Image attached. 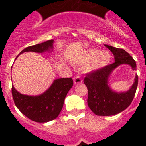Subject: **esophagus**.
Returning <instances> with one entry per match:
<instances>
[{
  "label": "esophagus",
  "instance_id": "34e87169",
  "mask_svg": "<svg viewBox=\"0 0 146 146\" xmlns=\"http://www.w3.org/2000/svg\"><path fill=\"white\" fill-rule=\"evenodd\" d=\"M81 82H82V79L80 78V77H79V76H75V77H74V85L78 84V83H81Z\"/></svg>",
  "mask_w": 146,
  "mask_h": 146
}]
</instances>
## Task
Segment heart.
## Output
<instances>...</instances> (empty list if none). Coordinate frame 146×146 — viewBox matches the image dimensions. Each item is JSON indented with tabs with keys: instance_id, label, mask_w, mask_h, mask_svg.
I'll return each instance as SVG.
<instances>
[{
	"instance_id": "1",
	"label": "heart",
	"mask_w": 146,
	"mask_h": 146,
	"mask_svg": "<svg viewBox=\"0 0 146 146\" xmlns=\"http://www.w3.org/2000/svg\"><path fill=\"white\" fill-rule=\"evenodd\" d=\"M112 55L108 51L97 49H89L81 55L72 59L73 64L86 66L88 72H94L109 66L111 63Z\"/></svg>"
}]
</instances>
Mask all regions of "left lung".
Returning a JSON list of instances; mask_svg holds the SVG:
<instances>
[{
    "mask_svg": "<svg viewBox=\"0 0 146 146\" xmlns=\"http://www.w3.org/2000/svg\"><path fill=\"white\" fill-rule=\"evenodd\" d=\"M104 46L113 54L115 63L87 74L84 80L88 91V105L94 114L99 116L114 115L126 110L133 100L138 84V77L135 74L133 84L127 91L118 92L111 88L109 80L113 71L123 64L136 70V62L124 50L108 44Z\"/></svg>",
    "mask_w": 146,
    "mask_h": 146,
    "instance_id": "1",
    "label": "left lung"
}]
</instances>
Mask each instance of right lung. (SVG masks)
Wrapping results in <instances>:
<instances>
[{"instance_id": "right-lung-1", "label": "right lung", "mask_w": 146, "mask_h": 146, "mask_svg": "<svg viewBox=\"0 0 146 146\" xmlns=\"http://www.w3.org/2000/svg\"><path fill=\"white\" fill-rule=\"evenodd\" d=\"M54 40H49L43 43L26 47L19 55L26 52L37 53L52 52ZM17 55L16 59L19 56ZM15 59V60H16ZM73 86L72 78H58L54 80L51 86L39 95H25L17 91L12 85V96L15 105L24 115L29 119L46 123L58 116L64 105L67 93Z\"/></svg>"}]
</instances>
